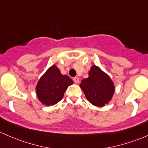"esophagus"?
Listing matches in <instances>:
<instances>
[{
    "mask_svg": "<svg viewBox=\"0 0 148 148\" xmlns=\"http://www.w3.org/2000/svg\"><path fill=\"white\" fill-rule=\"evenodd\" d=\"M73 81L75 83L77 84V83L79 82V78L77 77H73Z\"/></svg>",
    "mask_w": 148,
    "mask_h": 148,
    "instance_id": "esophagus-1",
    "label": "esophagus"
}]
</instances>
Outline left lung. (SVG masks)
Listing matches in <instances>:
<instances>
[{"mask_svg":"<svg viewBox=\"0 0 148 148\" xmlns=\"http://www.w3.org/2000/svg\"><path fill=\"white\" fill-rule=\"evenodd\" d=\"M79 87L87 100L95 106H105L114 94L113 82L109 76L98 66H93L89 72V77L82 80Z\"/></svg>","mask_w":148,"mask_h":148,"instance_id":"8db88e82","label":"left lung"}]
</instances>
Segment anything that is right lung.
Here are the masks:
<instances>
[{
	"label": "right lung",
	"mask_w": 148,
	"mask_h": 148,
	"mask_svg": "<svg viewBox=\"0 0 148 148\" xmlns=\"http://www.w3.org/2000/svg\"><path fill=\"white\" fill-rule=\"evenodd\" d=\"M73 83L68 75H62L56 66H52L38 81L36 93L42 104L52 106L64 97L65 91Z\"/></svg>",
	"instance_id": "1"
}]
</instances>
